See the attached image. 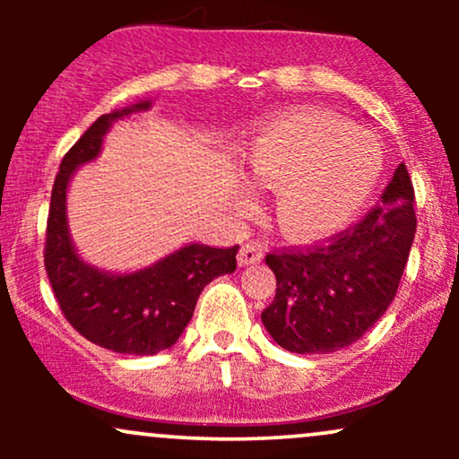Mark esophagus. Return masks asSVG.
I'll use <instances>...</instances> for the list:
<instances>
[{
  "label": "esophagus",
  "instance_id": "obj_1",
  "mask_svg": "<svg viewBox=\"0 0 459 459\" xmlns=\"http://www.w3.org/2000/svg\"><path fill=\"white\" fill-rule=\"evenodd\" d=\"M263 259V247L255 241H247V244L241 246L239 255H237V263L241 267L244 265H252V263H259Z\"/></svg>",
  "mask_w": 459,
  "mask_h": 459
}]
</instances>
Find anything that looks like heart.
I'll use <instances>...</instances> for the list:
<instances>
[{
	"label": "heart",
	"mask_w": 459,
	"mask_h": 459,
	"mask_svg": "<svg viewBox=\"0 0 459 459\" xmlns=\"http://www.w3.org/2000/svg\"><path fill=\"white\" fill-rule=\"evenodd\" d=\"M244 160L256 186L278 192V222L299 239L345 226L382 175L377 140L321 112H293L267 123L247 142ZM237 204L250 209V192L239 189Z\"/></svg>",
	"instance_id": "obj_1"
}]
</instances>
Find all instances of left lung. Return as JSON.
Returning <instances> with one entry per match:
<instances>
[{
    "label": "left lung",
    "instance_id": "8db88e82",
    "mask_svg": "<svg viewBox=\"0 0 459 459\" xmlns=\"http://www.w3.org/2000/svg\"><path fill=\"white\" fill-rule=\"evenodd\" d=\"M414 187L403 163L382 200L350 229L265 263L276 298L261 313L272 339L296 354H328L362 339L397 293L416 233Z\"/></svg>",
    "mask_w": 459,
    "mask_h": 459
}]
</instances>
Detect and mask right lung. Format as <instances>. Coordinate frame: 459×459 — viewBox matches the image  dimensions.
Here are the masks:
<instances>
[{"label": "right lung", "mask_w": 459, "mask_h": 459, "mask_svg": "<svg viewBox=\"0 0 459 459\" xmlns=\"http://www.w3.org/2000/svg\"><path fill=\"white\" fill-rule=\"evenodd\" d=\"M151 101L103 114L68 149L51 189L45 237V270L68 324L92 343L118 354L151 356L178 341L198 296L213 278L233 273L237 250L189 244L135 273H108L77 256L66 229V186L82 163L101 151L116 118L149 109Z\"/></svg>", "instance_id": "1"}]
</instances>
